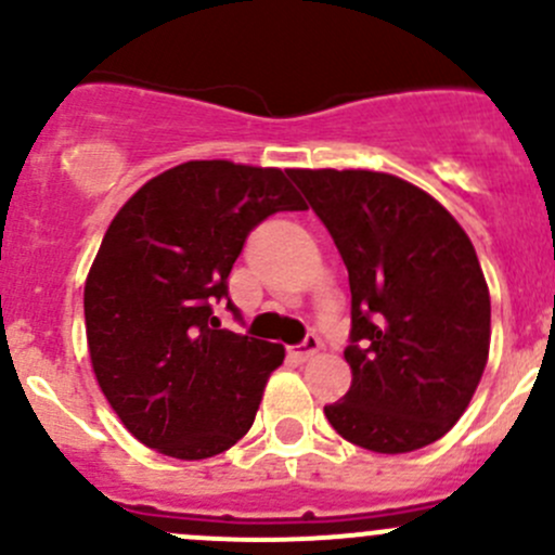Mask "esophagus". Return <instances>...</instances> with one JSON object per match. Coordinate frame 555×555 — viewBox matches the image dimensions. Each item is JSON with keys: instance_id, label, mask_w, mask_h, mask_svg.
<instances>
[{"instance_id": "obj_1", "label": "esophagus", "mask_w": 555, "mask_h": 555, "mask_svg": "<svg viewBox=\"0 0 555 555\" xmlns=\"http://www.w3.org/2000/svg\"><path fill=\"white\" fill-rule=\"evenodd\" d=\"M319 346H322V340H319L317 335H306L304 344L289 346V357H293V360H298V362H304V360H309V357L317 354Z\"/></svg>"}]
</instances>
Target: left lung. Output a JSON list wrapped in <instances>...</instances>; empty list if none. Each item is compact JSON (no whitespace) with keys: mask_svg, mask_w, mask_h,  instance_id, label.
Segmentation results:
<instances>
[{"mask_svg":"<svg viewBox=\"0 0 555 555\" xmlns=\"http://www.w3.org/2000/svg\"><path fill=\"white\" fill-rule=\"evenodd\" d=\"M349 271L351 386L324 416L349 443L408 453L443 438L489 360L491 300L456 220L382 171L289 169Z\"/></svg>","mask_w":555,"mask_h":555,"instance_id":"obj_1","label":"left lung"}]
</instances>
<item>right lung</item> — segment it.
Here are the masks:
<instances>
[{"instance_id": "obj_1", "label": "right lung", "mask_w": 555, "mask_h": 555, "mask_svg": "<svg viewBox=\"0 0 555 555\" xmlns=\"http://www.w3.org/2000/svg\"><path fill=\"white\" fill-rule=\"evenodd\" d=\"M284 171L190 160L139 188L106 228L86 282L93 373L128 433L206 459L249 433L284 346L220 330L215 306L246 236L304 211Z\"/></svg>"}]
</instances>
